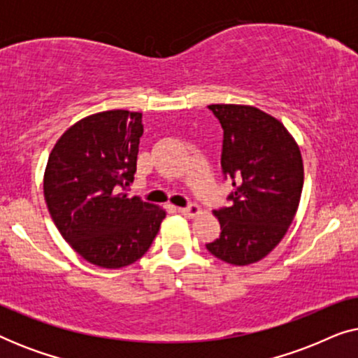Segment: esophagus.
Returning <instances> with one entry per match:
<instances>
[{"mask_svg": "<svg viewBox=\"0 0 358 358\" xmlns=\"http://www.w3.org/2000/svg\"><path fill=\"white\" fill-rule=\"evenodd\" d=\"M178 212L185 215V217H195V215L200 213V207L195 203H190V205H187V207H179Z\"/></svg>", "mask_w": 358, "mask_h": 358, "instance_id": "34e87169", "label": "esophagus"}]
</instances>
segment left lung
<instances>
[{"instance_id":"8db88e82","label":"left lung","mask_w":358,"mask_h":358,"mask_svg":"<svg viewBox=\"0 0 358 358\" xmlns=\"http://www.w3.org/2000/svg\"><path fill=\"white\" fill-rule=\"evenodd\" d=\"M223 129L222 173L231 180L229 207L215 210L222 233L205 244L233 266L266 257L295 217L303 189L298 145L277 119L251 106L212 104Z\"/></svg>"}]
</instances>
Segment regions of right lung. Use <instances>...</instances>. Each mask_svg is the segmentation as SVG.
Masks as SVG:
<instances>
[{"mask_svg": "<svg viewBox=\"0 0 358 358\" xmlns=\"http://www.w3.org/2000/svg\"><path fill=\"white\" fill-rule=\"evenodd\" d=\"M141 135L140 112H99L70 127L48 156V212L63 239L94 266L120 268L138 261L166 217L156 205L127 197Z\"/></svg>", "mask_w": 358, "mask_h": 358, "instance_id": "add662e5", "label": "right lung"}]
</instances>
